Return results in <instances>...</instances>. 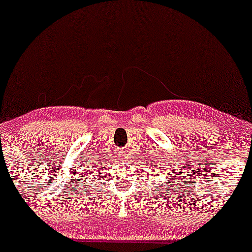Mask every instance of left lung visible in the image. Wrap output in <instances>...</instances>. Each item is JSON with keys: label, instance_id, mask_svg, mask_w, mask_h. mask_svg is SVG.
Returning a JSON list of instances; mask_svg holds the SVG:
<instances>
[{"label": "left lung", "instance_id": "1", "mask_svg": "<svg viewBox=\"0 0 252 252\" xmlns=\"http://www.w3.org/2000/svg\"><path fill=\"white\" fill-rule=\"evenodd\" d=\"M155 167H156V165H155Z\"/></svg>", "mask_w": 252, "mask_h": 252}]
</instances>
